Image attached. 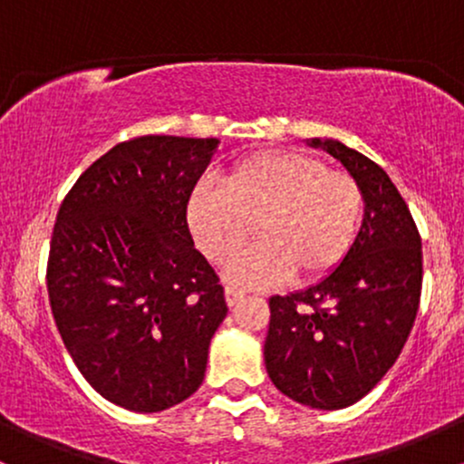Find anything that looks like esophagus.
<instances>
[{
    "mask_svg": "<svg viewBox=\"0 0 464 464\" xmlns=\"http://www.w3.org/2000/svg\"><path fill=\"white\" fill-rule=\"evenodd\" d=\"M225 295H227V303H228V307H236L237 303L242 301L244 296H246V292H244L242 287H236V285H227Z\"/></svg>",
    "mask_w": 464,
    "mask_h": 464,
    "instance_id": "1",
    "label": "esophagus"
}]
</instances>
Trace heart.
Wrapping results in <instances>:
<instances>
[{"mask_svg":"<svg viewBox=\"0 0 464 464\" xmlns=\"http://www.w3.org/2000/svg\"><path fill=\"white\" fill-rule=\"evenodd\" d=\"M362 189L344 169L296 150H262L237 159L222 189L198 185L188 200L196 244L214 264H228L255 233L262 242L228 273L248 285L290 276L312 284L332 275L358 236Z\"/></svg>","mask_w":464,"mask_h":464,"instance_id":"b5f03b06","label":"heart"}]
</instances>
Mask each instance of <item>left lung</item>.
<instances>
[{"label": "left lung", "mask_w": 464, "mask_h": 464, "mask_svg": "<svg viewBox=\"0 0 464 464\" xmlns=\"http://www.w3.org/2000/svg\"><path fill=\"white\" fill-rule=\"evenodd\" d=\"M358 180L364 220L347 257L316 285L273 296L264 344L273 384L303 406L360 401L395 364L417 318L420 236L388 174L334 140H312Z\"/></svg>", "instance_id": "obj_1"}]
</instances>
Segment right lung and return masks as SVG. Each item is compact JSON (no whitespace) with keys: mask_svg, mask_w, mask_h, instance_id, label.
<instances>
[{"mask_svg":"<svg viewBox=\"0 0 464 464\" xmlns=\"http://www.w3.org/2000/svg\"><path fill=\"white\" fill-rule=\"evenodd\" d=\"M218 140L143 135L89 165L58 209L47 295L73 364L104 399L161 412L205 380L225 287L188 227Z\"/></svg>","mask_w":464,"mask_h":464,"instance_id":"obj_1","label":"right lung"}]
</instances>
